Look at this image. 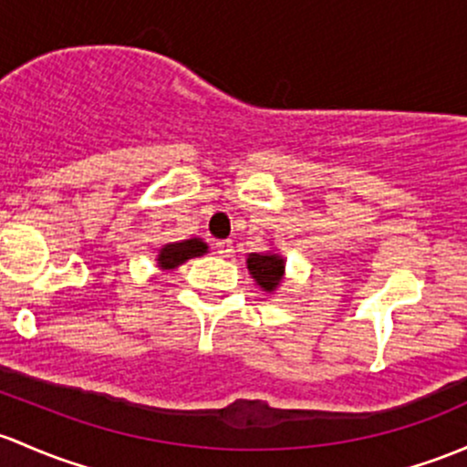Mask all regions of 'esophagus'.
<instances>
[{"mask_svg": "<svg viewBox=\"0 0 467 467\" xmlns=\"http://www.w3.org/2000/svg\"><path fill=\"white\" fill-rule=\"evenodd\" d=\"M214 250H217L219 257H230V253H233V242H230V239H221V242L214 244Z\"/></svg>", "mask_w": 467, "mask_h": 467, "instance_id": "obj_1", "label": "esophagus"}]
</instances>
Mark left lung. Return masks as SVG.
<instances>
[{
	"label": "left lung",
	"mask_w": 467,
	"mask_h": 467,
	"mask_svg": "<svg viewBox=\"0 0 467 467\" xmlns=\"http://www.w3.org/2000/svg\"><path fill=\"white\" fill-rule=\"evenodd\" d=\"M248 273L253 275L254 284L264 293H277L279 286L286 279V259L277 250H266V253H250L246 257Z\"/></svg>",
	"instance_id": "8db88e82"
}]
</instances>
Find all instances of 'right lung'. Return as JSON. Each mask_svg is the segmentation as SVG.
Returning <instances> with one entry per match:
<instances>
[{
	"label": "right lung",
	"mask_w": 467,
	"mask_h": 467,
	"mask_svg": "<svg viewBox=\"0 0 467 467\" xmlns=\"http://www.w3.org/2000/svg\"><path fill=\"white\" fill-rule=\"evenodd\" d=\"M208 253V244L201 237H190L181 239V242L165 244V246L159 248V254H156V266L159 271L170 273L174 268H179L181 264H185L188 259L201 257V254Z\"/></svg>",
	"instance_id": "add662e5"
}]
</instances>
